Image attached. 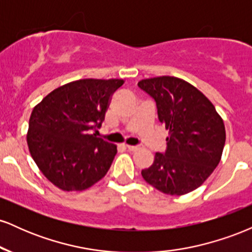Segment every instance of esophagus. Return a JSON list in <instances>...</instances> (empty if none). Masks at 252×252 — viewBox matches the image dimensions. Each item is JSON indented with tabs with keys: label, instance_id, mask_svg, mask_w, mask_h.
<instances>
[{
	"label": "esophagus",
	"instance_id": "obj_1",
	"mask_svg": "<svg viewBox=\"0 0 252 252\" xmlns=\"http://www.w3.org/2000/svg\"><path fill=\"white\" fill-rule=\"evenodd\" d=\"M126 148L130 150V152H137V150H140V147L138 146H129V144H126Z\"/></svg>",
	"mask_w": 252,
	"mask_h": 252
}]
</instances>
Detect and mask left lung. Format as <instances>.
Wrapping results in <instances>:
<instances>
[{
	"instance_id": "left-lung-1",
	"label": "left lung",
	"mask_w": 252,
	"mask_h": 252,
	"mask_svg": "<svg viewBox=\"0 0 252 252\" xmlns=\"http://www.w3.org/2000/svg\"><path fill=\"white\" fill-rule=\"evenodd\" d=\"M154 98L160 122L169 130L167 150L141 172L164 194L184 195L201 186L220 162L226 134L211 100L186 80L162 76L138 82Z\"/></svg>"
}]
</instances>
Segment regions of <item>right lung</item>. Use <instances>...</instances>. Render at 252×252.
<instances>
[{"mask_svg":"<svg viewBox=\"0 0 252 252\" xmlns=\"http://www.w3.org/2000/svg\"><path fill=\"white\" fill-rule=\"evenodd\" d=\"M123 79H80L50 92L34 106L27 143L41 173L58 189L79 192L105 176L117 153L97 137L111 96Z\"/></svg>","mask_w":252,"mask_h":252,"instance_id":"add662e5","label":"right lung"}]
</instances>
